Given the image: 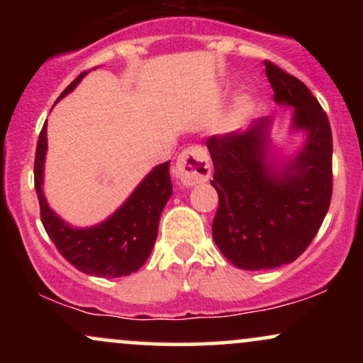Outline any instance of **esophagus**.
<instances>
[{"instance_id":"obj_1","label":"esophagus","mask_w":363,"mask_h":363,"mask_svg":"<svg viewBox=\"0 0 363 363\" xmlns=\"http://www.w3.org/2000/svg\"><path fill=\"white\" fill-rule=\"evenodd\" d=\"M211 176L208 152L199 145L186 148L177 158V177L184 186H196L206 182Z\"/></svg>"}]
</instances>
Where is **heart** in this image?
Segmentation results:
<instances>
[{
  "label": "heart",
  "mask_w": 363,
  "mask_h": 363,
  "mask_svg": "<svg viewBox=\"0 0 363 363\" xmlns=\"http://www.w3.org/2000/svg\"><path fill=\"white\" fill-rule=\"evenodd\" d=\"M244 107H245V106H242V111H244Z\"/></svg>",
  "instance_id": "obj_1"
}]
</instances>
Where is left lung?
<instances>
[{
  "label": "left lung",
  "instance_id": "8db88e82",
  "mask_svg": "<svg viewBox=\"0 0 363 363\" xmlns=\"http://www.w3.org/2000/svg\"><path fill=\"white\" fill-rule=\"evenodd\" d=\"M264 66L274 102L294 107V128L307 133L297 157L273 169L269 119L206 140L215 167L211 186L218 193L213 240L232 264L247 272L297 259L318 234L333 194V135L326 112L298 78L272 61Z\"/></svg>",
  "mask_w": 363,
  "mask_h": 363
}]
</instances>
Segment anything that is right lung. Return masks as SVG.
Wrapping results in <instances>:
<instances>
[{
  "label": "right lung",
  "instance_id": "1",
  "mask_svg": "<svg viewBox=\"0 0 363 363\" xmlns=\"http://www.w3.org/2000/svg\"><path fill=\"white\" fill-rule=\"evenodd\" d=\"M86 73L89 72H83L80 77L74 78L60 99L68 95ZM45 150L48 126L44 124L35 148L34 182L39 198L40 220L61 256L82 273L94 277L118 278L138 272L152 252L162 210L172 194V182L169 176L170 162L157 165L133 191L126 203L106 222L90 228H73L54 213L44 198Z\"/></svg>",
  "mask_w": 363,
  "mask_h": 363
}]
</instances>
